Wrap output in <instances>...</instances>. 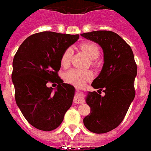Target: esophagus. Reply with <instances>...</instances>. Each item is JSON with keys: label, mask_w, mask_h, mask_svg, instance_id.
<instances>
[{"label": "esophagus", "mask_w": 151, "mask_h": 151, "mask_svg": "<svg viewBox=\"0 0 151 151\" xmlns=\"http://www.w3.org/2000/svg\"><path fill=\"white\" fill-rule=\"evenodd\" d=\"M73 101H74V103L77 104L84 103V99H83L82 93L81 92V91L78 90V89L76 90V95L75 97H74V99H73Z\"/></svg>", "instance_id": "34e87169"}]
</instances>
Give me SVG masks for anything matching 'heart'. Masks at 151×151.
Instances as JSON below:
<instances>
[{
    "label": "heart",
    "mask_w": 151,
    "mask_h": 151,
    "mask_svg": "<svg viewBox=\"0 0 151 151\" xmlns=\"http://www.w3.org/2000/svg\"><path fill=\"white\" fill-rule=\"evenodd\" d=\"M81 50L88 55L91 59H96L99 54V47L93 42H84L81 45ZM72 56V50L68 48L65 50L60 59L61 65L63 67L69 66ZM93 77L92 72L90 70H82L79 69H72L67 71L65 74V79L67 82L74 84L76 86L81 87L85 82L91 80Z\"/></svg>",
    "instance_id": "heart-1"
}]
</instances>
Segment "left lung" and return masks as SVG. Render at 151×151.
<instances>
[{
	"mask_svg": "<svg viewBox=\"0 0 151 151\" xmlns=\"http://www.w3.org/2000/svg\"><path fill=\"white\" fill-rule=\"evenodd\" d=\"M101 46L104 64L88 91L86 102L91 112L83 120L88 130L105 133L118 127L135 97L134 81L137 73L133 50L124 40L111 31H94L81 34ZM105 93L101 95V91Z\"/></svg>",
	"mask_w": 151,
	"mask_h": 151,
	"instance_id": "obj_1",
	"label": "left lung"
}]
</instances>
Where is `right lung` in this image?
<instances>
[{"instance_id": "1", "label": "right lung", "mask_w": 151, "mask_h": 151, "mask_svg": "<svg viewBox=\"0 0 151 151\" xmlns=\"http://www.w3.org/2000/svg\"><path fill=\"white\" fill-rule=\"evenodd\" d=\"M79 35L53 32L33 34L23 42L13 60L15 101L25 119L35 128L51 131L61 124L73 102L75 88L59 78L61 56ZM48 82L58 84L48 88Z\"/></svg>"}]
</instances>
